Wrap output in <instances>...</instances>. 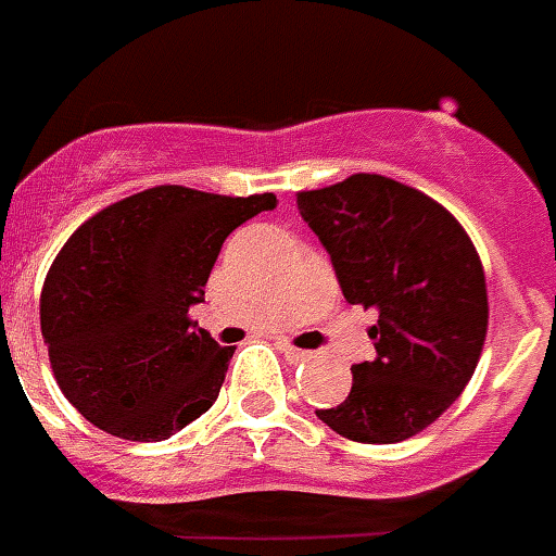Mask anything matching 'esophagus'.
<instances>
[{"instance_id":"obj_1","label":"esophagus","mask_w":556,"mask_h":556,"mask_svg":"<svg viewBox=\"0 0 556 556\" xmlns=\"http://www.w3.org/2000/svg\"><path fill=\"white\" fill-rule=\"evenodd\" d=\"M278 348H281V353L292 362V365H301V362H308V358H312V351H301V348H294L292 342H281Z\"/></svg>"}]
</instances>
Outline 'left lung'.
Instances as JSON below:
<instances>
[{
  "label": "left lung",
  "mask_w": 556,
  "mask_h": 556,
  "mask_svg": "<svg viewBox=\"0 0 556 556\" xmlns=\"http://www.w3.org/2000/svg\"><path fill=\"white\" fill-rule=\"evenodd\" d=\"M303 223L331 253L353 306L376 308L378 356L353 365V387L323 424L353 443H401L443 415L479 365L488 283L468 230L424 191L358 172L298 191Z\"/></svg>",
  "instance_id": "8db88e82"
}]
</instances>
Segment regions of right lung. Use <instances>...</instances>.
Listing matches in <instances>:
<instances>
[{"instance_id":"right-lung-1","label":"right lung","mask_w":556,"mask_h":556,"mask_svg":"<svg viewBox=\"0 0 556 556\" xmlns=\"http://www.w3.org/2000/svg\"><path fill=\"white\" fill-rule=\"evenodd\" d=\"M275 194L152 186L68 236L41 289V333L66 401L132 443L166 440L217 401L233 348L191 320L219 248Z\"/></svg>"}]
</instances>
